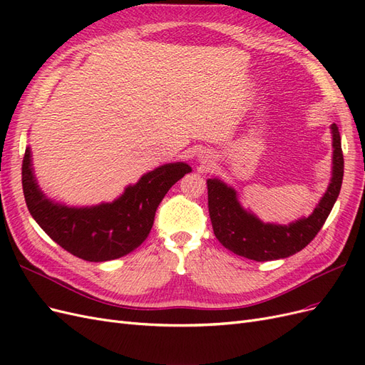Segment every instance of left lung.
Listing matches in <instances>:
<instances>
[{
    "mask_svg": "<svg viewBox=\"0 0 365 365\" xmlns=\"http://www.w3.org/2000/svg\"><path fill=\"white\" fill-rule=\"evenodd\" d=\"M334 137V172L327 192L314 213L291 225L263 224L240 207L236 192L219 180H208V212L215 236L237 256L256 262L289 257L307 247L324 225L341 190L344 157L338 126H330Z\"/></svg>",
    "mask_w": 365,
    "mask_h": 365,
    "instance_id": "1",
    "label": "left lung"
}]
</instances>
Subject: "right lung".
Returning a JSON list of instances; mask_svg holds the SVG:
<instances>
[{
	"instance_id": "add662e5",
	"label": "right lung",
	"mask_w": 365,
	"mask_h": 365,
	"mask_svg": "<svg viewBox=\"0 0 365 365\" xmlns=\"http://www.w3.org/2000/svg\"><path fill=\"white\" fill-rule=\"evenodd\" d=\"M190 170L185 163L164 164L143 175L111 204L74 208L43 196L33 176L27 148L23 190L30 215L59 247L88 262H106L126 256L146 240L163 197Z\"/></svg>"
}]
</instances>
